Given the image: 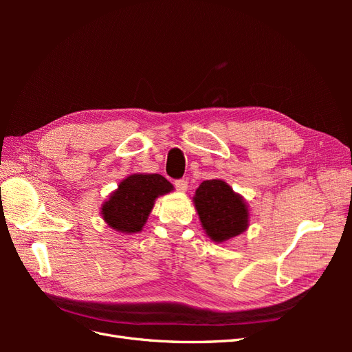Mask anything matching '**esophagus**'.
<instances>
[{
  "label": "esophagus",
  "instance_id": "obj_1",
  "mask_svg": "<svg viewBox=\"0 0 352 352\" xmlns=\"http://www.w3.org/2000/svg\"><path fill=\"white\" fill-rule=\"evenodd\" d=\"M175 188L179 190V192H185V190L188 189V182L184 179H179L175 182Z\"/></svg>",
  "mask_w": 352,
  "mask_h": 352
}]
</instances>
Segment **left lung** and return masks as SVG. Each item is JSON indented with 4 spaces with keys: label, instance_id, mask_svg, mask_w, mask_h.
<instances>
[{
    "label": "left lung",
    "instance_id": "8db88e82",
    "mask_svg": "<svg viewBox=\"0 0 352 352\" xmlns=\"http://www.w3.org/2000/svg\"><path fill=\"white\" fill-rule=\"evenodd\" d=\"M202 229L216 243L239 236L250 226L247 201L223 179L204 180L192 198Z\"/></svg>",
    "mask_w": 352,
    "mask_h": 352
}]
</instances>
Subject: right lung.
<instances>
[{"instance_id":"right-lung-1","label":"right lung","mask_w":352,"mask_h":352,"mask_svg":"<svg viewBox=\"0 0 352 352\" xmlns=\"http://www.w3.org/2000/svg\"><path fill=\"white\" fill-rule=\"evenodd\" d=\"M173 185L157 173L126 176L101 206V217L107 226L124 235L141 232L158 197L170 194Z\"/></svg>"}]
</instances>
